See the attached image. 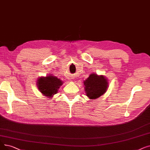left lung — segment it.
I'll return each mask as SVG.
<instances>
[{
	"instance_id": "obj_1",
	"label": "left lung",
	"mask_w": 150,
	"mask_h": 150,
	"mask_svg": "<svg viewBox=\"0 0 150 150\" xmlns=\"http://www.w3.org/2000/svg\"><path fill=\"white\" fill-rule=\"evenodd\" d=\"M86 96L90 99H96L105 93L108 86V82L103 75L91 74L83 82Z\"/></svg>"
}]
</instances>
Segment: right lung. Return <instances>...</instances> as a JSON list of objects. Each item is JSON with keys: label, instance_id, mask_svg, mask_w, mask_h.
<instances>
[{"label": "right lung", "instance_id": "right-lung-1", "mask_svg": "<svg viewBox=\"0 0 150 150\" xmlns=\"http://www.w3.org/2000/svg\"><path fill=\"white\" fill-rule=\"evenodd\" d=\"M62 84V81L57 77L49 75L39 78L37 85L43 96L51 98L57 93L58 89Z\"/></svg>", "mask_w": 150, "mask_h": 150}]
</instances>
